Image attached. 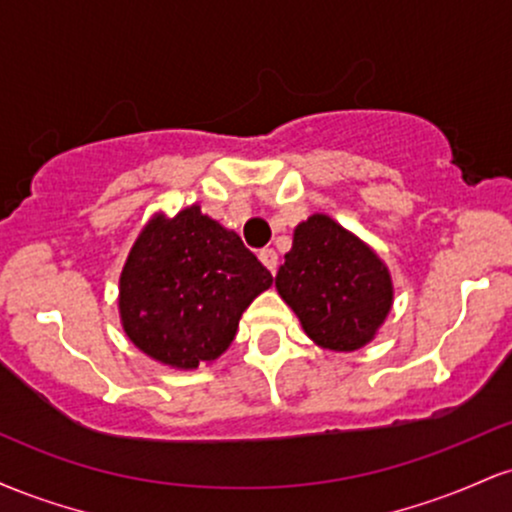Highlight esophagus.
<instances>
[{"label":"esophagus","mask_w":512,"mask_h":512,"mask_svg":"<svg viewBox=\"0 0 512 512\" xmlns=\"http://www.w3.org/2000/svg\"><path fill=\"white\" fill-rule=\"evenodd\" d=\"M260 262L269 269V272L276 274V267H279V255H276V250H272V248H264V250H260Z\"/></svg>","instance_id":"obj_1"}]
</instances>
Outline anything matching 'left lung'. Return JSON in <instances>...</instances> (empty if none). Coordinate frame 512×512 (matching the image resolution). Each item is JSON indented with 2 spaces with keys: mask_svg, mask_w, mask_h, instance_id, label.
I'll list each match as a JSON object with an SVG mask.
<instances>
[{
  "mask_svg": "<svg viewBox=\"0 0 512 512\" xmlns=\"http://www.w3.org/2000/svg\"><path fill=\"white\" fill-rule=\"evenodd\" d=\"M276 289L325 349L354 351L373 339L392 305L385 264L330 216L315 214L293 233Z\"/></svg>",
  "mask_w": 512,
  "mask_h": 512,
  "instance_id": "8db88e82",
  "label": "left lung"
}]
</instances>
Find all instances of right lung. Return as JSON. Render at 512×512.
I'll list each match as a JSON object with an SVG mask.
<instances>
[{
  "instance_id": "obj_1",
  "label": "right lung",
  "mask_w": 512,
  "mask_h": 512,
  "mask_svg": "<svg viewBox=\"0 0 512 512\" xmlns=\"http://www.w3.org/2000/svg\"><path fill=\"white\" fill-rule=\"evenodd\" d=\"M274 281L240 236L199 207L154 219L120 276V315L144 354L197 368L228 349L243 310Z\"/></svg>"
}]
</instances>
